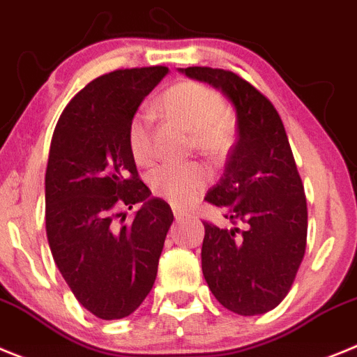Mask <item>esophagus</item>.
Listing matches in <instances>:
<instances>
[{
    "instance_id": "1",
    "label": "esophagus",
    "mask_w": 357,
    "mask_h": 357,
    "mask_svg": "<svg viewBox=\"0 0 357 357\" xmlns=\"http://www.w3.org/2000/svg\"><path fill=\"white\" fill-rule=\"evenodd\" d=\"M174 218H176V222H179V220H185V218H186V213H185V211L174 210Z\"/></svg>"
}]
</instances>
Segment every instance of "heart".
<instances>
[{"label": "heart", "mask_w": 357, "mask_h": 357, "mask_svg": "<svg viewBox=\"0 0 357 357\" xmlns=\"http://www.w3.org/2000/svg\"><path fill=\"white\" fill-rule=\"evenodd\" d=\"M158 108L172 121L192 130L194 144L208 156L224 155L233 140V124L222 96L210 86L195 82H181L171 86L158 99ZM128 147L140 165L153 162V119L139 110L128 126ZM208 185V172L199 163H165L149 174L151 192L176 208L190 206Z\"/></svg>", "instance_id": "obj_1"}]
</instances>
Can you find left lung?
Instances as JSON below:
<instances>
[{"instance_id": "obj_1", "label": "left lung", "mask_w": 357, "mask_h": 357, "mask_svg": "<svg viewBox=\"0 0 357 357\" xmlns=\"http://www.w3.org/2000/svg\"><path fill=\"white\" fill-rule=\"evenodd\" d=\"M179 73L215 86L236 112L238 140L204 199L245 229L202 222V274L224 307L243 317L263 314L287 297L306 250V195L287 131L274 105L231 70Z\"/></svg>"}]
</instances>
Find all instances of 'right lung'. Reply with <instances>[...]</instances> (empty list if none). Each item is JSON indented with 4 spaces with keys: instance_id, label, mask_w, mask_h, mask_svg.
I'll return each instance as SVG.
<instances>
[{
    "instance_id": "add662e5",
    "label": "right lung",
    "mask_w": 357,
    "mask_h": 357,
    "mask_svg": "<svg viewBox=\"0 0 357 357\" xmlns=\"http://www.w3.org/2000/svg\"><path fill=\"white\" fill-rule=\"evenodd\" d=\"M169 69H119L92 79L60 115L46 169V234L70 291L102 320L124 319L155 284L174 215L151 197L128 147V126ZM142 202L134 222L115 227ZM121 219V222L123 220Z\"/></svg>"
}]
</instances>
